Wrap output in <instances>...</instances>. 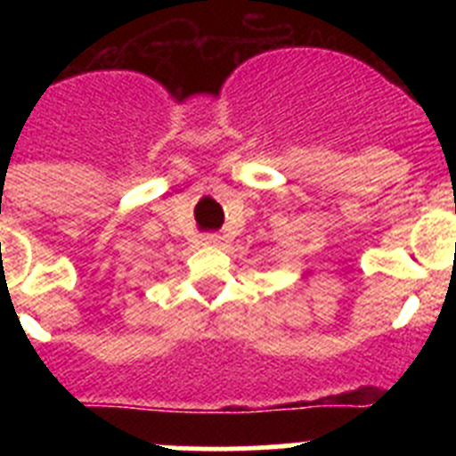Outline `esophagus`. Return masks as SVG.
<instances>
[{
	"label": "esophagus",
	"mask_w": 456,
	"mask_h": 456,
	"mask_svg": "<svg viewBox=\"0 0 456 456\" xmlns=\"http://www.w3.org/2000/svg\"><path fill=\"white\" fill-rule=\"evenodd\" d=\"M200 240H203V244H208V247H216V244L221 241V237L219 235H203Z\"/></svg>",
	"instance_id": "34e87169"
}]
</instances>
